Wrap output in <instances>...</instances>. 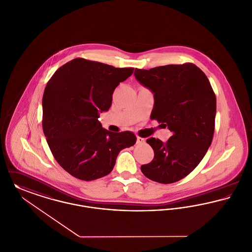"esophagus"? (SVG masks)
Returning <instances> with one entry per match:
<instances>
[{
  "mask_svg": "<svg viewBox=\"0 0 252 252\" xmlns=\"http://www.w3.org/2000/svg\"><path fill=\"white\" fill-rule=\"evenodd\" d=\"M144 143H145V139L137 136V144H144Z\"/></svg>",
  "mask_w": 252,
  "mask_h": 252,
  "instance_id": "34e87169",
  "label": "esophagus"
}]
</instances>
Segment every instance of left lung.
<instances>
[{
	"mask_svg": "<svg viewBox=\"0 0 252 252\" xmlns=\"http://www.w3.org/2000/svg\"><path fill=\"white\" fill-rule=\"evenodd\" d=\"M136 80L154 94L151 118L172 132L163 143L148 138L154 158L141 170L148 179L171 184L189 175L211 145L216 97L206 74L193 63L168 64L134 71Z\"/></svg>",
	"mask_w": 252,
	"mask_h": 252,
	"instance_id": "1",
	"label": "left lung"
}]
</instances>
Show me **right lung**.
I'll return each instance as SVG.
<instances>
[{
    "mask_svg": "<svg viewBox=\"0 0 252 252\" xmlns=\"http://www.w3.org/2000/svg\"><path fill=\"white\" fill-rule=\"evenodd\" d=\"M134 68H117L77 58L53 74L43 96V129L60 165L72 176L92 181L109 174L119 152L132 147L130 131L110 132L100 113L112 104V94Z\"/></svg>",
    "mask_w": 252,
    "mask_h": 252,
    "instance_id": "right-lung-1",
    "label": "right lung"
}]
</instances>
